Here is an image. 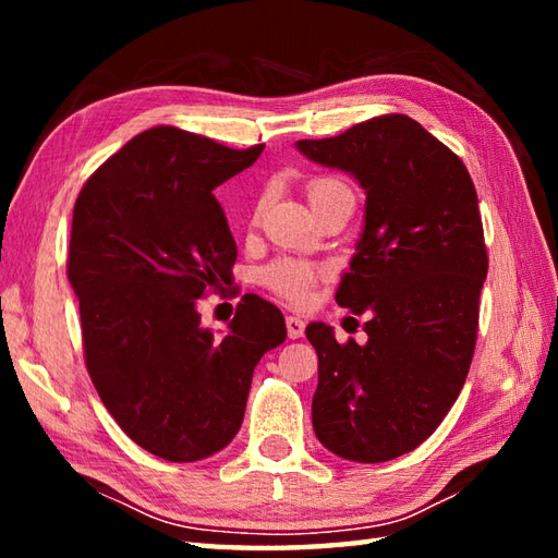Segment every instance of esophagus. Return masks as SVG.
Here are the masks:
<instances>
[{
	"label": "esophagus",
	"mask_w": 558,
	"mask_h": 558,
	"mask_svg": "<svg viewBox=\"0 0 558 558\" xmlns=\"http://www.w3.org/2000/svg\"><path fill=\"white\" fill-rule=\"evenodd\" d=\"M286 326H288V336L292 340H298V338L304 336V322H302L300 316H288L286 318Z\"/></svg>",
	"instance_id": "obj_1"
}]
</instances>
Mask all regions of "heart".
Masks as SVG:
<instances>
[{
    "label": "heart",
    "mask_w": 558,
    "mask_h": 558,
    "mask_svg": "<svg viewBox=\"0 0 558 558\" xmlns=\"http://www.w3.org/2000/svg\"><path fill=\"white\" fill-rule=\"evenodd\" d=\"M342 189H350L345 182L338 180V177L322 174L314 177V180L306 184V194H310L312 204H318L328 196H333ZM324 276V270L306 264V260H294V258H278L272 264L264 266L258 272V278L264 286L272 292H278L280 298H286L290 302H306L312 294V288L318 282V278Z\"/></svg>",
    "instance_id": "b5f03b06"
}]
</instances>
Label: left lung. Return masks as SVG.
Instances as JSON below:
<instances>
[{
    "instance_id": "8db88e82",
    "label": "left lung",
    "mask_w": 558,
    "mask_h": 558,
    "mask_svg": "<svg viewBox=\"0 0 558 558\" xmlns=\"http://www.w3.org/2000/svg\"><path fill=\"white\" fill-rule=\"evenodd\" d=\"M306 158L350 172L366 194L364 230L336 302L366 314L369 340L340 345L316 322V438L354 462L417 448L460 396L477 342L489 258L470 172L405 114L298 141Z\"/></svg>"
}]
</instances>
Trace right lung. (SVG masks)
<instances>
[{"instance_id": "right-lung-1", "label": "right lung", "mask_w": 558, "mask_h": 558, "mask_svg": "<svg viewBox=\"0 0 558 558\" xmlns=\"http://www.w3.org/2000/svg\"><path fill=\"white\" fill-rule=\"evenodd\" d=\"M260 150L153 126L76 198L66 272L90 381L124 434L162 460L194 462L228 446L254 366L288 336L278 306L258 294H244L222 338L201 326L196 306L236 260L213 189Z\"/></svg>"}]
</instances>
